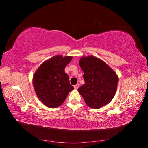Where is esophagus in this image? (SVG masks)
<instances>
[{"instance_id":"obj_1","label":"esophagus","mask_w":148,"mask_h":148,"mask_svg":"<svg viewBox=\"0 0 148 148\" xmlns=\"http://www.w3.org/2000/svg\"><path fill=\"white\" fill-rule=\"evenodd\" d=\"M79 85L78 84H77L76 85H75V86H74V87L75 89H77L79 88Z\"/></svg>"}]
</instances>
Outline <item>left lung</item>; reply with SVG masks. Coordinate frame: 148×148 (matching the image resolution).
<instances>
[{
  "label": "left lung",
  "mask_w": 148,
  "mask_h": 148,
  "mask_svg": "<svg viewBox=\"0 0 148 148\" xmlns=\"http://www.w3.org/2000/svg\"><path fill=\"white\" fill-rule=\"evenodd\" d=\"M79 64L84 72L85 84L77 91L86 104L93 109L109 104L117 91L116 72L104 61L93 56L82 57Z\"/></svg>",
  "instance_id": "8db88e82"
}]
</instances>
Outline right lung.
<instances>
[{
  "label": "right lung",
  "instance_id": "right-lung-1",
  "mask_svg": "<svg viewBox=\"0 0 148 148\" xmlns=\"http://www.w3.org/2000/svg\"><path fill=\"white\" fill-rule=\"evenodd\" d=\"M72 59V56L57 55L42 62L35 71L32 77L34 89L45 106L51 108L61 106L74 89L64 72Z\"/></svg>",
  "mask_w": 148,
  "mask_h": 148
}]
</instances>
